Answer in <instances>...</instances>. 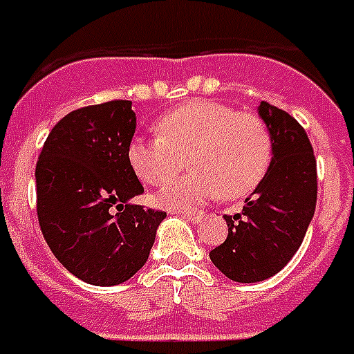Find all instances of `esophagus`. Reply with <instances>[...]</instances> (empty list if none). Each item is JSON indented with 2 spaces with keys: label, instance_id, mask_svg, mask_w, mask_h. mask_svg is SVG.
Instances as JSON below:
<instances>
[{
  "label": "esophagus",
  "instance_id": "1",
  "mask_svg": "<svg viewBox=\"0 0 354 354\" xmlns=\"http://www.w3.org/2000/svg\"><path fill=\"white\" fill-rule=\"evenodd\" d=\"M180 216L188 219V221H199L201 217H203V210H185V212H179Z\"/></svg>",
  "mask_w": 354,
  "mask_h": 354
}]
</instances>
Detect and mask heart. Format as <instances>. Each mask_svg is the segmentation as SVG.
Listing matches in <instances>:
<instances>
[{"instance_id":"heart-1","label":"heart","mask_w":354,"mask_h":354,"mask_svg":"<svg viewBox=\"0 0 354 354\" xmlns=\"http://www.w3.org/2000/svg\"><path fill=\"white\" fill-rule=\"evenodd\" d=\"M159 135L133 138L128 157L144 185L164 186L192 164L159 195L171 208L210 199L219 192L225 199L250 194L272 162V135L267 122L254 113H237L214 100L188 102L164 115Z\"/></svg>"}]
</instances>
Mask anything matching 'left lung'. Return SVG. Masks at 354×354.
Returning <instances> with one entry per match:
<instances>
[{
  "mask_svg": "<svg viewBox=\"0 0 354 354\" xmlns=\"http://www.w3.org/2000/svg\"><path fill=\"white\" fill-rule=\"evenodd\" d=\"M272 135V162L243 210L225 216L228 236L210 252L226 278L256 283L278 274L292 259L315 216L318 179L313 146L289 113L259 104Z\"/></svg>",
  "mask_w": 354,
  "mask_h": 354,
  "instance_id": "1",
  "label": "left lung"
}]
</instances>
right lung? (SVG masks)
I'll return each mask as SVG.
<instances>
[{
    "label": "right lung",
    "mask_w": 354,
    "mask_h": 354,
    "mask_svg": "<svg viewBox=\"0 0 354 354\" xmlns=\"http://www.w3.org/2000/svg\"><path fill=\"white\" fill-rule=\"evenodd\" d=\"M137 128L129 100L80 107L50 129L36 162L45 241L76 278L124 283L148 261L166 212L129 205L144 192L129 164Z\"/></svg>",
    "instance_id": "obj_1"
}]
</instances>
